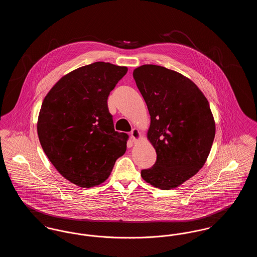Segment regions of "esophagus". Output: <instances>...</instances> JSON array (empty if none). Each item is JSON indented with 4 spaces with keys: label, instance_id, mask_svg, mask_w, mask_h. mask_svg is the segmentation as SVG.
<instances>
[{
    "label": "esophagus",
    "instance_id": "1",
    "mask_svg": "<svg viewBox=\"0 0 257 257\" xmlns=\"http://www.w3.org/2000/svg\"><path fill=\"white\" fill-rule=\"evenodd\" d=\"M131 137H132V139H133V141H134L135 143L139 142V141L142 139L141 132H140L139 129H137V128H134V129L131 131Z\"/></svg>",
    "mask_w": 257,
    "mask_h": 257
}]
</instances>
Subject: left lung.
I'll return each instance as SVG.
<instances>
[{"mask_svg": "<svg viewBox=\"0 0 257 257\" xmlns=\"http://www.w3.org/2000/svg\"><path fill=\"white\" fill-rule=\"evenodd\" d=\"M147 105V140L156 150L151 169L141 172L147 183L174 189L204 166L216 134L207 98L196 84L174 70L145 64L133 71Z\"/></svg>", "mask_w": 257, "mask_h": 257, "instance_id": "left-lung-1", "label": "left lung"}]
</instances>
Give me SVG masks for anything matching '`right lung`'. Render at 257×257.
<instances>
[{"mask_svg": "<svg viewBox=\"0 0 257 257\" xmlns=\"http://www.w3.org/2000/svg\"><path fill=\"white\" fill-rule=\"evenodd\" d=\"M127 71L103 61L79 67L61 77L42 102L40 145L56 170L79 187L106 181L126 151L128 135L114 131L107 100Z\"/></svg>", "mask_w": 257, "mask_h": 257, "instance_id": "obj_1", "label": "right lung"}]
</instances>
